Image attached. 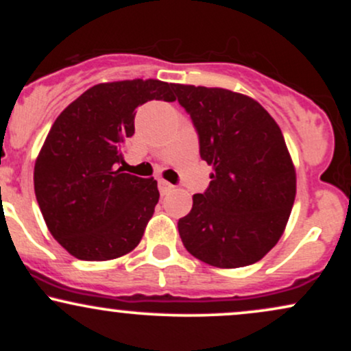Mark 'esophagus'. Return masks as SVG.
Returning <instances> with one entry per match:
<instances>
[{"label": "esophagus", "mask_w": 351, "mask_h": 351, "mask_svg": "<svg viewBox=\"0 0 351 351\" xmlns=\"http://www.w3.org/2000/svg\"><path fill=\"white\" fill-rule=\"evenodd\" d=\"M158 189H160V193H162V195H168V193H170L173 189V184L168 183V181L160 180L158 181Z\"/></svg>", "instance_id": "obj_1"}]
</instances>
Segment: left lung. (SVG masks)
<instances>
[{
	"instance_id": "1",
	"label": "left lung",
	"mask_w": 351,
	"mask_h": 351,
	"mask_svg": "<svg viewBox=\"0 0 351 351\" xmlns=\"http://www.w3.org/2000/svg\"><path fill=\"white\" fill-rule=\"evenodd\" d=\"M213 167L206 191L178 221L189 254L236 269L261 261L280 239L295 199V170L279 125L247 95L171 84Z\"/></svg>"
}]
</instances>
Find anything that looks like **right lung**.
I'll return each instance as SVG.
<instances>
[{
    "instance_id": "right-lung-1",
    "label": "right lung",
    "mask_w": 351,
    "mask_h": 351,
    "mask_svg": "<svg viewBox=\"0 0 351 351\" xmlns=\"http://www.w3.org/2000/svg\"><path fill=\"white\" fill-rule=\"evenodd\" d=\"M173 102L171 84H97L62 110L34 167V193L54 239L80 261H108L138 245L158 203L153 178L123 173L136 107Z\"/></svg>"
}]
</instances>
